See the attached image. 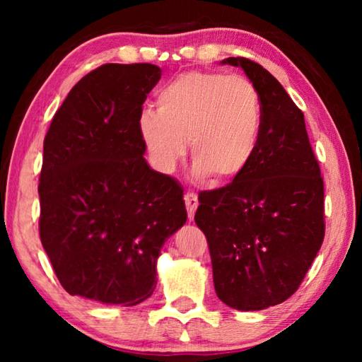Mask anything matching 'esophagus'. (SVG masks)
<instances>
[{"instance_id":"34e87169","label":"esophagus","mask_w":362,"mask_h":362,"mask_svg":"<svg viewBox=\"0 0 362 362\" xmlns=\"http://www.w3.org/2000/svg\"><path fill=\"white\" fill-rule=\"evenodd\" d=\"M185 204H187V212H188V218L193 220L194 217V212L196 209H198V196H196L194 193H187L185 194Z\"/></svg>"}]
</instances>
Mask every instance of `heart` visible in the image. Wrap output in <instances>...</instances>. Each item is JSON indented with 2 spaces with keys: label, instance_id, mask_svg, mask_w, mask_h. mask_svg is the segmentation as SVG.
Masks as SVG:
<instances>
[{
  "label": "heart",
  "instance_id": "heart-1",
  "mask_svg": "<svg viewBox=\"0 0 362 362\" xmlns=\"http://www.w3.org/2000/svg\"><path fill=\"white\" fill-rule=\"evenodd\" d=\"M158 110H144L139 132L155 166L173 173L185 156L193 177L218 183L240 177L252 161L262 131V100L246 76L188 71L156 95Z\"/></svg>",
  "mask_w": 362,
  "mask_h": 362
}]
</instances>
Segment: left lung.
Masks as SVG:
<instances>
[{
  "label": "left lung",
  "mask_w": 362,
  "mask_h": 362,
  "mask_svg": "<svg viewBox=\"0 0 362 362\" xmlns=\"http://www.w3.org/2000/svg\"><path fill=\"white\" fill-rule=\"evenodd\" d=\"M260 94L252 161L230 185L199 194L194 222L209 243L214 287L240 311L283 303L298 289L324 240V183L303 113L262 65L228 57Z\"/></svg>",
  "instance_id": "8db88e82"
}]
</instances>
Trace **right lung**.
Instances as JSON below:
<instances>
[{
  "label": "right lung",
  "instance_id": "add662e5",
  "mask_svg": "<svg viewBox=\"0 0 362 362\" xmlns=\"http://www.w3.org/2000/svg\"><path fill=\"white\" fill-rule=\"evenodd\" d=\"M159 79L158 65H102L54 115L42 148L40 236L70 296L142 303L155 291L163 244L187 222L182 187L150 168L139 132Z\"/></svg>",
  "mask_w": 362,
  "mask_h": 362
}]
</instances>
